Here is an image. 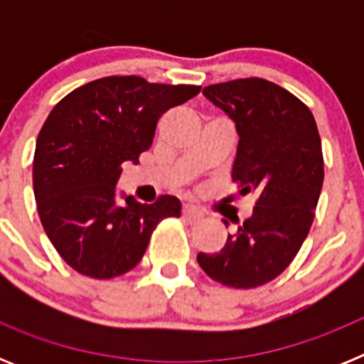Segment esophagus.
I'll return each instance as SVG.
<instances>
[{"instance_id": "34e87169", "label": "esophagus", "mask_w": 364, "mask_h": 364, "mask_svg": "<svg viewBox=\"0 0 364 364\" xmlns=\"http://www.w3.org/2000/svg\"><path fill=\"white\" fill-rule=\"evenodd\" d=\"M182 217H184L189 224H197V222H200L202 218H204V213H202L200 210H197L195 205L186 204L184 208H182Z\"/></svg>"}]
</instances>
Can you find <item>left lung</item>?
<instances>
[{"label":"left lung","mask_w":364,"mask_h":364,"mask_svg":"<svg viewBox=\"0 0 364 364\" xmlns=\"http://www.w3.org/2000/svg\"><path fill=\"white\" fill-rule=\"evenodd\" d=\"M202 95L233 120L231 178L239 195L255 193L257 202L220 252L197 260L220 284L257 288L288 268L311 228L324 178L319 131L310 109L268 80L215 83Z\"/></svg>","instance_id":"8db88e82"}]
</instances>
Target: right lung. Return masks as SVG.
<instances>
[{
  "instance_id": "1",
  "label": "right lung",
  "mask_w": 364,
  "mask_h": 364,
  "mask_svg": "<svg viewBox=\"0 0 364 364\" xmlns=\"http://www.w3.org/2000/svg\"><path fill=\"white\" fill-rule=\"evenodd\" d=\"M198 91L107 76L54 105L38 134L32 186L45 233L70 268L92 279L124 275L140 262L156 224L180 217L176 197L142 204L117 184L122 164H138L151 147L164 112Z\"/></svg>"
}]
</instances>
